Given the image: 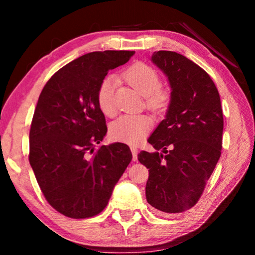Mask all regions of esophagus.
<instances>
[{"mask_svg": "<svg viewBox=\"0 0 255 255\" xmlns=\"http://www.w3.org/2000/svg\"><path fill=\"white\" fill-rule=\"evenodd\" d=\"M130 148H131V152H132V159H133V161H135V160H137V154H138L137 146L131 145Z\"/></svg>", "mask_w": 255, "mask_h": 255, "instance_id": "1", "label": "esophagus"}]
</instances>
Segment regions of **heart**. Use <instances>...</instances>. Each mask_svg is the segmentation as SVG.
<instances>
[{
	"mask_svg": "<svg viewBox=\"0 0 255 255\" xmlns=\"http://www.w3.org/2000/svg\"><path fill=\"white\" fill-rule=\"evenodd\" d=\"M123 78L140 95L145 96L146 107L149 110L162 113L167 109L170 102V94L168 90L160 87V76L155 69L137 62L123 73ZM115 87L116 78L107 76L97 89V103L101 111L107 116H113L116 113L114 102ZM152 125V120L146 115H125L110 125V135L116 141L138 144L151 131Z\"/></svg>",
	"mask_w": 255,
	"mask_h": 255,
	"instance_id": "obj_1",
	"label": "heart"
}]
</instances>
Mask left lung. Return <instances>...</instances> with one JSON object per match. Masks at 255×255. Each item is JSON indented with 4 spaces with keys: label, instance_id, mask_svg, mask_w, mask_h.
Masks as SVG:
<instances>
[{
    "label": "left lung",
    "instance_id": "1",
    "mask_svg": "<svg viewBox=\"0 0 255 255\" xmlns=\"http://www.w3.org/2000/svg\"><path fill=\"white\" fill-rule=\"evenodd\" d=\"M152 62L168 78L172 92L165 120L148 138L155 152L141 151L138 160L148 168V204L179 214L197 203L221 156V97L208 73L184 55L158 51Z\"/></svg>",
    "mask_w": 255,
    "mask_h": 255
}]
</instances>
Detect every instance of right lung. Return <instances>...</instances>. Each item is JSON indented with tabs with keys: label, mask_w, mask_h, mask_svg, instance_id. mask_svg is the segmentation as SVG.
Instances as JSON below:
<instances>
[{
	"label": "right lung",
	"mask_w": 255,
	"mask_h": 255,
	"mask_svg": "<svg viewBox=\"0 0 255 255\" xmlns=\"http://www.w3.org/2000/svg\"><path fill=\"white\" fill-rule=\"evenodd\" d=\"M134 51L92 52L59 69L41 90L30 128L29 161L45 198L71 218L99 215L132 160L128 145L95 149L107 134L97 89Z\"/></svg>",
	"instance_id": "right-lung-1"
}]
</instances>
